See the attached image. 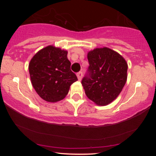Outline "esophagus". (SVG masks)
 <instances>
[{
	"instance_id": "1",
	"label": "esophagus",
	"mask_w": 156,
	"mask_h": 156,
	"mask_svg": "<svg viewBox=\"0 0 156 156\" xmlns=\"http://www.w3.org/2000/svg\"><path fill=\"white\" fill-rule=\"evenodd\" d=\"M82 76H83V73H82V72H78V73H77V77H78V80H81Z\"/></svg>"
}]
</instances>
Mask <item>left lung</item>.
<instances>
[{
	"label": "left lung",
	"instance_id": "1",
	"mask_svg": "<svg viewBox=\"0 0 156 156\" xmlns=\"http://www.w3.org/2000/svg\"><path fill=\"white\" fill-rule=\"evenodd\" d=\"M89 67L81 83L86 95L98 105L114 101L127 80L128 64L117 52L108 48H95L87 54Z\"/></svg>",
	"mask_w": 156,
	"mask_h": 156
}]
</instances>
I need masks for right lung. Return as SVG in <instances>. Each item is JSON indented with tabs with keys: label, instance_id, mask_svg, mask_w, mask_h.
Wrapping results in <instances>:
<instances>
[{
	"label": "right lung",
	"instance_id": "right-lung-1",
	"mask_svg": "<svg viewBox=\"0 0 156 156\" xmlns=\"http://www.w3.org/2000/svg\"><path fill=\"white\" fill-rule=\"evenodd\" d=\"M67 51L49 45L34 55L28 65L30 78L41 98L50 103L63 100L70 86L78 80L70 69Z\"/></svg>",
	"mask_w": 156,
	"mask_h": 156
}]
</instances>
